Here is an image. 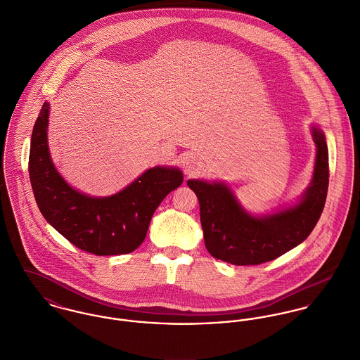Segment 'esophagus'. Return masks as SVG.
Instances as JSON below:
<instances>
[{
    "label": "esophagus",
    "mask_w": 360,
    "mask_h": 360,
    "mask_svg": "<svg viewBox=\"0 0 360 360\" xmlns=\"http://www.w3.org/2000/svg\"><path fill=\"white\" fill-rule=\"evenodd\" d=\"M183 167L187 174H197L202 170V162L197 156L190 155L183 160Z\"/></svg>",
    "instance_id": "obj_1"
}]
</instances>
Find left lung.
<instances>
[{
    "mask_svg": "<svg viewBox=\"0 0 360 360\" xmlns=\"http://www.w3.org/2000/svg\"><path fill=\"white\" fill-rule=\"evenodd\" d=\"M316 162L311 183L297 205L273 214L252 216L219 181L188 180L200 201L207 252L231 264L248 266L284 255L308 238L319 221L328 190V150L320 129L311 126Z\"/></svg>",
    "mask_w": 360,
    "mask_h": 360,
    "instance_id": "8db88e82",
    "label": "left lung"
}]
</instances>
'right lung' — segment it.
Masks as SVG:
<instances>
[{
  "label": "right lung",
  "instance_id": "right-lung-1",
  "mask_svg": "<svg viewBox=\"0 0 360 360\" xmlns=\"http://www.w3.org/2000/svg\"><path fill=\"white\" fill-rule=\"evenodd\" d=\"M50 103L32 133L29 176L36 202L52 227L82 251L122 255L137 250L163 198L183 183L177 167L156 166L115 195L94 198L72 188L58 173L47 143Z\"/></svg>",
  "mask_w": 360,
  "mask_h": 360
}]
</instances>
